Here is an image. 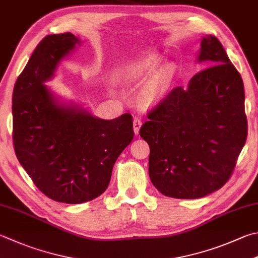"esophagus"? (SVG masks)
<instances>
[{
    "mask_svg": "<svg viewBox=\"0 0 258 258\" xmlns=\"http://www.w3.org/2000/svg\"><path fill=\"white\" fill-rule=\"evenodd\" d=\"M142 124H143V121L140 120L139 118L134 119V131H135L136 135H138L139 129H140V127H142Z\"/></svg>",
    "mask_w": 258,
    "mask_h": 258,
    "instance_id": "obj_1",
    "label": "esophagus"
}]
</instances>
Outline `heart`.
Listing matches in <instances>:
<instances>
[{
    "label": "heart",
    "instance_id": "heart-1",
    "mask_svg": "<svg viewBox=\"0 0 258 258\" xmlns=\"http://www.w3.org/2000/svg\"><path fill=\"white\" fill-rule=\"evenodd\" d=\"M157 64L155 56L145 57L116 73V77L125 84H137L142 82ZM173 70L171 66L158 69L150 75L140 92V103L145 106L156 104L163 98L168 89L172 79Z\"/></svg>",
    "mask_w": 258,
    "mask_h": 258
}]
</instances>
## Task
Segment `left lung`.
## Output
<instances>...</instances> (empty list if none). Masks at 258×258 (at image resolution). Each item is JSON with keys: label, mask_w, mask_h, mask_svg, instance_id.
I'll return each instance as SVG.
<instances>
[{"label": "left lung", "mask_w": 258, "mask_h": 258, "mask_svg": "<svg viewBox=\"0 0 258 258\" xmlns=\"http://www.w3.org/2000/svg\"><path fill=\"white\" fill-rule=\"evenodd\" d=\"M197 73L149 111L139 135L148 143L149 177L158 191L198 199L221 188L246 143L241 76L215 36L202 39Z\"/></svg>", "instance_id": "1"}]
</instances>
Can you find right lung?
<instances>
[{"label": "right lung", "instance_id": "obj_1", "mask_svg": "<svg viewBox=\"0 0 258 258\" xmlns=\"http://www.w3.org/2000/svg\"><path fill=\"white\" fill-rule=\"evenodd\" d=\"M80 45L71 32L38 43L13 89V146L17 158L40 191L76 205L100 197L112 168L133 142L129 113L102 120L77 105H59L43 84L61 59Z\"/></svg>", "mask_w": 258, "mask_h": 258}]
</instances>
